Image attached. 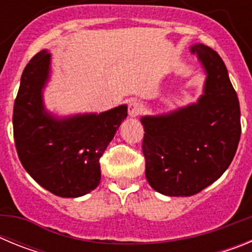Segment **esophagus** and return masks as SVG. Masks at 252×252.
Segmentation results:
<instances>
[{"label":"esophagus","instance_id":"34e87169","mask_svg":"<svg viewBox=\"0 0 252 252\" xmlns=\"http://www.w3.org/2000/svg\"><path fill=\"white\" fill-rule=\"evenodd\" d=\"M127 111L130 117H137L140 115V112H141V106H140V103L137 101H130L128 102Z\"/></svg>","mask_w":252,"mask_h":252}]
</instances>
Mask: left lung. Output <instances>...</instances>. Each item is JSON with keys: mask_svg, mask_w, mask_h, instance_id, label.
<instances>
[{"mask_svg": "<svg viewBox=\"0 0 252 252\" xmlns=\"http://www.w3.org/2000/svg\"><path fill=\"white\" fill-rule=\"evenodd\" d=\"M207 73L197 103L161 116H145L142 153L145 175L157 192L197 194L230 166L240 136V103L223 60L203 44L190 48Z\"/></svg>", "mask_w": 252, "mask_h": 252, "instance_id": "left-lung-1", "label": "left lung"}]
</instances>
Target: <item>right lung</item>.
Here are the masks:
<instances>
[{"label": "right lung", "instance_id": "add662e5", "mask_svg": "<svg viewBox=\"0 0 252 252\" xmlns=\"http://www.w3.org/2000/svg\"><path fill=\"white\" fill-rule=\"evenodd\" d=\"M50 53L41 50L25 66L13 104V137L22 166L46 190L75 198L97 188L99 159L127 116L126 104L110 111L57 119L43 103Z\"/></svg>", "mask_w": 252, "mask_h": 252}]
</instances>
